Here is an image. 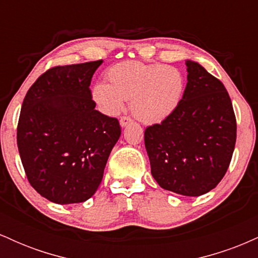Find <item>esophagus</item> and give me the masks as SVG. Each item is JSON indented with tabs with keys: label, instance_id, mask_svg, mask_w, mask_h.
<instances>
[{
	"label": "esophagus",
	"instance_id": "esophagus-1",
	"mask_svg": "<svg viewBox=\"0 0 258 258\" xmlns=\"http://www.w3.org/2000/svg\"><path fill=\"white\" fill-rule=\"evenodd\" d=\"M132 122V119L130 116H122L120 119V125L121 127H126L128 123Z\"/></svg>",
	"mask_w": 258,
	"mask_h": 258
}]
</instances>
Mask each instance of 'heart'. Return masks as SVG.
I'll use <instances>...</instances> for the list:
<instances>
[{
  "label": "heart",
  "mask_w": 258,
  "mask_h": 258,
  "mask_svg": "<svg viewBox=\"0 0 258 258\" xmlns=\"http://www.w3.org/2000/svg\"><path fill=\"white\" fill-rule=\"evenodd\" d=\"M106 82H97L92 98L103 112L116 115L130 100L132 114L147 125L159 123L176 110L184 90V78L171 65L128 60L112 65Z\"/></svg>",
  "instance_id": "b5f03b06"
}]
</instances>
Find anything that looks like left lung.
<instances>
[{
    "label": "left lung",
    "instance_id": "obj_1",
    "mask_svg": "<svg viewBox=\"0 0 258 258\" xmlns=\"http://www.w3.org/2000/svg\"><path fill=\"white\" fill-rule=\"evenodd\" d=\"M186 82L179 104L161 123L149 126L144 143L154 179L185 197L214 189L229 167L236 120L229 94L218 79L185 60Z\"/></svg>",
    "mask_w": 258,
    "mask_h": 258
}]
</instances>
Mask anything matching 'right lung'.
<instances>
[{"label":"right lung","mask_w":258,"mask_h":258,"mask_svg":"<svg viewBox=\"0 0 258 258\" xmlns=\"http://www.w3.org/2000/svg\"><path fill=\"white\" fill-rule=\"evenodd\" d=\"M103 60L47 70L29 88L17 143L32 188L52 203H84L96 193L111 149L117 119L96 110L90 90Z\"/></svg>","instance_id":"right-lung-1"}]
</instances>
